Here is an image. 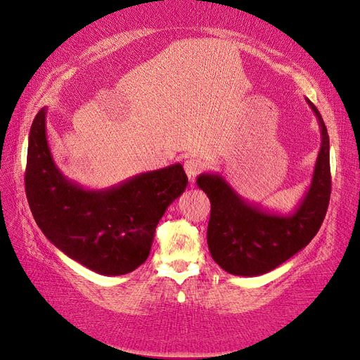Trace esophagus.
<instances>
[{
    "label": "esophagus",
    "instance_id": "1",
    "mask_svg": "<svg viewBox=\"0 0 360 360\" xmlns=\"http://www.w3.org/2000/svg\"><path fill=\"white\" fill-rule=\"evenodd\" d=\"M202 169V162L200 159H188L186 162H184V171H186V176L189 179V181H195V179H197L198 174L201 172Z\"/></svg>",
    "mask_w": 360,
    "mask_h": 360
}]
</instances>
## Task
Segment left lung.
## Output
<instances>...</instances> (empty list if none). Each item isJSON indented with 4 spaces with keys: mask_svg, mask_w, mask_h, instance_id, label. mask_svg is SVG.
Returning a JSON list of instances; mask_svg holds the SVG:
<instances>
[{
    "mask_svg": "<svg viewBox=\"0 0 360 360\" xmlns=\"http://www.w3.org/2000/svg\"><path fill=\"white\" fill-rule=\"evenodd\" d=\"M321 146L311 186L291 214H279L250 204L219 174H201L197 179L212 202L207 245L212 258L225 271L237 276H258L276 269L297 254L319 233L330 200V158L328 129L315 105Z\"/></svg>",
    "mask_w": 360,
    "mask_h": 360,
    "instance_id": "1",
    "label": "left lung"
}]
</instances>
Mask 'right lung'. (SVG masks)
Returning a JSON list of instances; mask_svg holds the SVG:
<instances>
[{
  "label": "right lung",
  "instance_id": "right-lung-1",
  "mask_svg": "<svg viewBox=\"0 0 360 360\" xmlns=\"http://www.w3.org/2000/svg\"><path fill=\"white\" fill-rule=\"evenodd\" d=\"M46 106L31 124L25 192L34 221L61 252L96 274L126 275L150 255L156 226L186 189L180 163L89 191L63 176L46 139Z\"/></svg>",
  "mask_w": 360,
  "mask_h": 360
}]
</instances>
